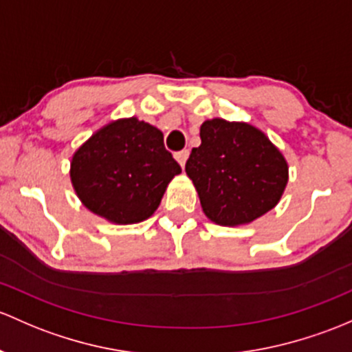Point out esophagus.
Wrapping results in <instances>:
<instances>
[{"instance_id": "obj_1", "label": "esophagus", "mask_w": 352, "mask_h": 352, "mask_svg": "<svg viewBox=\"0 0 352 352\" xmlns=\"http://www.w3.org/2000/svg\"><path fill=\"white\" fill-rule=\"evenodd\" d=\"M175 158H177V162H179L180 165L186 166V162H187V158H188V150L177 151V153H175Z\"/></svg>"}]
</instances>
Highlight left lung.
Here are the masks:
<instances>
[{
    "label": "left lung",
    "mask_w": 352,
    "mask_h": 352,
    "mask_svg": "<svg viewBox=\"0 0 352 352\" xmlns=\"http://www.w3.org/2000/svg\"><path fill=\"white\" fill-rule=\"evenodd\" d=\"M201 140V146L188 157L186 172L212 223L246 224L278 204L288 182V166L260 129L216 118L202 124Z\"/></svg>",
    "instance_id": "1"
}]
</instances>
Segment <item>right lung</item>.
Here are the masks:
<instances>
[{"label":"right lung","instance_id":"right-lung-1","mask_svg":"<svg viewBox=\"0 0 352 352\" xmlns=\"http://www.w3.org/2000/svg\"><path fill=\"white\" fill-rule=\"evenodd\" d=\"M180 172L164 133L136 118L96 131L70 164L72 186L84 206L116 224L148 219Z\"/></svg>","mask_w":352,"mask_h":352}]
</instances>
